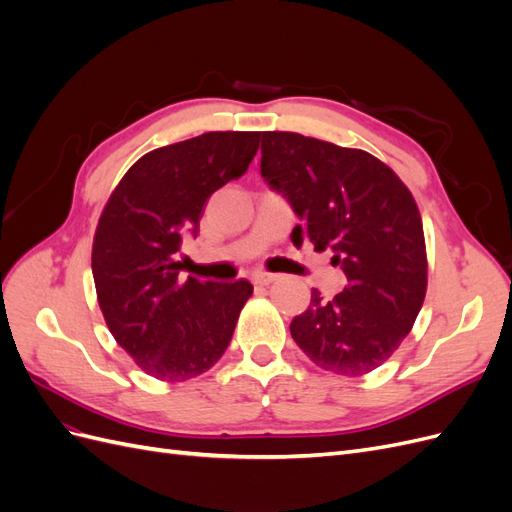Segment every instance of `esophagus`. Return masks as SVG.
Here are the masks:
<instances>
[{"instance_id":"1","label":"esophagus","mask_w":512,"mask_h":512,"mask_svg":"<svg viewBox=\"0 0 512 512\" xmlns=\"http://www.w3.org/2000/svg\"><path fill=\"white\" fill-rule=\"evenodd\" d=\"M275 277H277V275L267 273V271H256V273L252 275V280H254L256 286H269L271 282H275Z\"/></svg>"}]
</instances>
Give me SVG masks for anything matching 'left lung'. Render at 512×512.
<instances>
[{
	"label": "left lung",
	"mask_w": 512,
	"mask_h": 512,
	"mask_svg": "<svg viewBox=\"0 0 512 512\" xmlns=\"http://www.w3.org/2000/svg\"><path fill=\"white\" fill-rule=\"evenodd\" d=\"M260 173L301 224L292 243L331 250L348 286L312 301L290 322L299 348L324 371L359 378L404 342L427 292V250L416 200L393 170L363 149L297 132H262Z\"/></svg>",
	"instance_id": "8db88e82"
}]
</instances>
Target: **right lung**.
<instances>
[{
  "mask_svg": "<svg viewBox=\"0 0 512 512\" xmlns=\"http://www.w3.org/2000/svg\"><path fill=\"white\" fill-rule=\"evenodd\" d=\"M260 132H205L136 160L108 196L91 247L96 294L115 342L145 374L185 382L228 348L252 284L179 280L185 232L209 196L245 175Z\"/></svg>",
  "mask_w": 512,
  "mask_h": 512,
  "instance_id": "1",
  "label": "right lung"
}]
</instances>
